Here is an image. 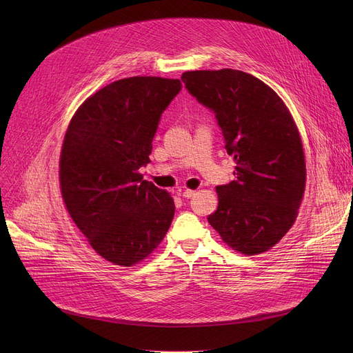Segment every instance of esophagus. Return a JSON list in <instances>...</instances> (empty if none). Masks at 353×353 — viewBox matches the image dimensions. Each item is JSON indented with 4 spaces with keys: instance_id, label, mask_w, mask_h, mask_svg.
<instances>
[{
    "instance_id": "1",
    "label": "esophagus",
    "mask_w": 353,
    "mask_h": 353,
    "mask_svg": "<svg viewBox=\"0 0 353 353\" xmlns=\"http://www.w3.org/2000/svg\"><path fill=\"white\" fill-rule=\"evenodd\" d=\"M196 194V192L194 190H189V189H186L183 192V197L184 199H190V197H193Z\"/></svg>"
}]
</instances>
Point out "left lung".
<instances>
[{"label":"left lung","instance_id":"8db88e82","mask_svg":"<svg viewBox=\"0 0 353 353\" xmlns=\"http://www.w3.org/2000/svg\"><path fill=\"white\" fill-rule=\"evenodd\" d=\"M190 94L214 113L234 180L217 186L219 206L208 220L232 249L269 250L298 217L305 192L303 145L288 107L252 74L225 68L181 74Z\"/></svg>","mask_w":353,"mask_h":353}]
</instances>
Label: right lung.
I'll use <instances>...</instances> for the list:
<instances>
[{
	"label": "right lung",
	"mask_w": 353,
	"mask_h": 353,
	"mask_svg": "<svg viewBox=\"0 0 353 353\" xmlns=\"http://www.w3.org/2000/svg\"><path fill=\"white\" fill-rule=\"evenodd\" d=\"M180 80L130 77L88 97L71 119L60 159L65 208L105 261L132 266L150 254L169 230L174 201L143 180L163 111Z\"/></svg>",
	"instance_id": "obj_1"
}]
</instances>
